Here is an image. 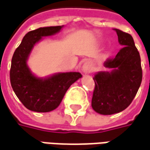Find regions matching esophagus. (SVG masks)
<instances>
[{"label":"esophagus","mask_w":150,"mask_h":150,"mask_svg":"<svg viewBox=\"0 0 150 150\" xmlns=\"http://www.w3.org/2000/svg\"><path fill=\"white\" fill-rule=\"evenodd\" d=\"M92 70V66L90 64L89 62H85L83 64L82 66V71H83L84 74H87V73H89Z\"/></svg>","instance_id":"obj_1"}]
</instances>
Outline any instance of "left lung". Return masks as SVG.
Masks as SVG:
<instances>
[{"mask_svg": "<svg viewBox=\"0 0 150 150\" xmlns=\"http://www.w3.org/2000/svg\"><path fill=\"white\" fill-rule=\"evenodd\" d=\"M122 47L116 57L104 62L110 71L98 72L92 108L102 115H112L125 110L131 104L142 81L140 57L131 34L115 28Z\"/></svg>", "mask_w": 150, "mask_h": 150, "instance_id": "left-lung-1", "label": "left lung"}]
</instances>
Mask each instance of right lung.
I'll list each match as a JSON object with an SVG mask.
<instances>
[{"instance_id":"right-lung-1","label":"right lung","mask_w":150,"mask_h":150,"mask_svg":"<svg viewBox=\"0 0 150 150\" xmlns=\"http://www.w3.org/2000/svg\"><path fill=\"white\" fill-rule=\"evenodd\" d=\"M62 26L43 27L25 34L11 60L10 78L14 92L24 106L37 112H48L60 105L67 89L82 77L79 72L57 73L39 78L33 74L27 61L33 48L43 37L61 31Z\"/></svg>"}]
</instances>
